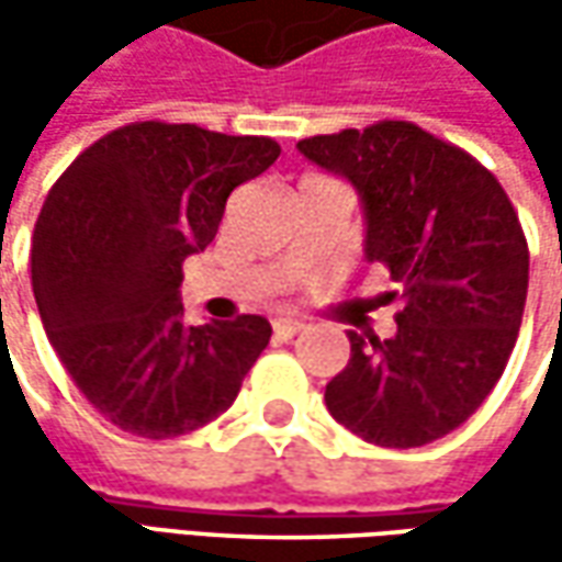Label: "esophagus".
<instances>
[{
  "label": "esophagus",
  "instance_id": "esophagus-1",
  "mask_svg": "<svg viewBox=\"0 0 562 562\" xmlns=\"http://www.w3.org/2000/svg\"><path fill=\"white\" fill-rule=\"evenodd\" d=\"M271 328H274V337H278V340H291L293 335L303 331V322H296V318H274Z\"/></svg>",
  "mask_w": 562,
  "mask_h": 562
}]
</instances>
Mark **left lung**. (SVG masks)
<instances>
[{
	"label": "left lung",
	"instance_id": "8db88e82",
	"mask_svg": "<svg viewBox=\"0 0 562 562\" xmlns=\"http://www.w3.org/2000/svg\"><path fill=\"white\" fill-rule=\"evenodd\" d=\"M357 187L366 256L397 281V335L350 337L328 413L378 447H422L494 391L522 325L529 244L507 190L475 156L413 121H375L296 143Z\"/></svg>",
	"mask_w": 562,
	"mask_h": 562
}]
</instances>
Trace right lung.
<instances>
[{
    "label": "right lung",
    "mask_w": 562,
    "mask_h": 562,
    "mask_svg": "<svg viewBox=\"0 0 562 562\" xmlns=\"http://www.w3.org/2000/svg\"><path fill=\"white\" fill-rule=\"evenodd\" d=\"M281 156L271 137L134 121L61 171L33 227L31 281L77 391L121 431L162 441L234 403L269 318L187 325V256L212 244L234 187Z\"/></svg>",
    "instance_id": "right-lung-1"
}]
</instances>
